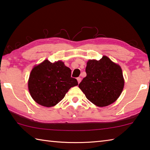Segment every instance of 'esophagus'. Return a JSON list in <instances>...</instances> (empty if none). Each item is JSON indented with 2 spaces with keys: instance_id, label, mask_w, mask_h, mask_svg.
Instances as JSON below:
<instances>
[{
  "instance_id": "34e87169",
  "label": "esophagus",
  "mask_w": 150,
  "mask_h": 150,
  "mask_svg": "<svg viewBox=\"0 0 150 150\" xmlns=\"http://www.w3.org/2000/svg\"><path fill=\"white\" fill-rule=\"evenodd\" d=\"M77 81H78V83H80V82L81 81V77H77Z\"/></svg>"
}]
</instances>
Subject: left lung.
Returning <instances> with one entry per match:
<instances>
[{"instance_id":"left-lung-1","label":"left lung","mask_w":150,"mask_h":150,"mask_svg":"<svg viewBox=\"0 0 150 150\" xmlns=\"http://www.w3.org/2000/svg\"><path fill=\"white\" fill-rule=\"evenodd\" d=\"M87 76L79 87L88 100L100 107L108 106L117 100L124 85L121 67L103 56L96 61L88 60L85 69Z\"/></svg>"}]
</instances>
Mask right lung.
Returning <instances> with one entry per match:
<instances>
[{
  "instance_id": "right-lung-1",
  "label": "right lung",
  "mask_w": 150,
  "mask_h": 150,
  "mask_svg": "<svg viewBox=\"0 0 150 150\" xmlns=\"http://www.w3.org/2000/svg\"><path fill=\"white\" fill-rule=\"evenodd\" d=\"M78 85L71 71L62 61L45 60L32 70L28 80L30 95L39 105L51 107L62 100L71 87Z\"/></svg>"
}]
</instances>
